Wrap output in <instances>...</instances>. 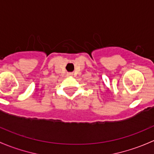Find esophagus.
Returning a JSON list of instances; mask_svg holds the SVG:
<instances>
[{
  "mask_svg": "<svg viewBox=\"0 0 154 154\" xmlns=\"http://www.w3.org/2000/svg\"><path fill=\"white\" fill-rule=\"evenodd\" d=\"M66 75H67V76H72V72H68V73L66 74Z\"/></svg>",
  "mask_w": 154,
  "mask_h": 154,
  "instance_id": "esophagus-1",
  "label": "esophagus"
}]
</instances>
